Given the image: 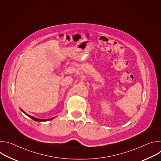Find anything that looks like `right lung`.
<instances>
[{
	"instance_id": "add662e5",
	"label": "right lung",
	"mask_w": 161,
	"mask_h": 161,
	"mask_svg": "<svg viewBox=\"0 0 161 161\" xmlns=\"http://www.w3.org/2000/svg\"><path fill=\"white\" fill-rule=\"evenodd\" d=\"M20 109H21V111L23 113H25L27 116L29 117L31 119H32L34 120V121H37V122H47V121H48V120H53L54 118H55V117H53V118H51V119H37V118H35V117H32V116L29 115V114H28L26 113L25 111H23L21 108H20Z\"/></svg>"
}]
</instances>
